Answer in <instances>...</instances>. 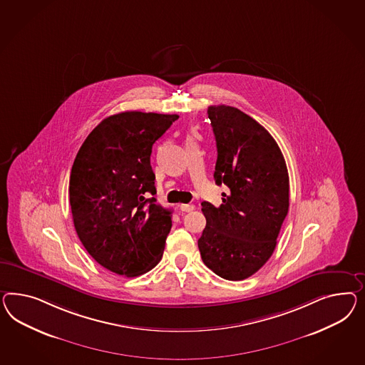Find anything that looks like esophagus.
I'll return each mask as SVG.
<instances>
[{
    "label": "esophagus",
    "mask_w": 365,
    "mask_h": 365,
    "mask_svg": "<svg viewBox=\"0 0 365 365\" xmlns=\"http://www.w3.org/2000/svg\"><path fill=\"white\" fill-rule=\"evenodd\" d=\"M179 208H180V211H185V212H190V211H192V210L195 208V206H194V205H180V206H179Z\"/></svg>",
    "instance_id": "esophagus-1"
}]
</instances>
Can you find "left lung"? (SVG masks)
I'll return each instance as SVG.
<instances>
[{
  "label": "left lung",
  "mask_w": 365,
  "mask_h": 365,
  "mask_svg": "<svg viewBox=\"0 0 365 365\" xmlns=\"http://www.w3.org/2000/svg\"><path fill=\"white\" fill-rule=\"evenodd\" d=\"M207 114L217 140L214 178L228 191L219 207L202 203L206 227L197 247L212 272L237 282L272 255L289 207V178L275 139L255 119L226 105Z\"/></svg>",
  "instance_id": "1"
}]
</instances>
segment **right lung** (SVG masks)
I'll use <instances>...</instances> for the list:
<instances>
[{
	"label": "right lung",
	"mask_w": 365,
	"mask_h": 365,
	"mask_svg": "<svg viewBox=\"0 0 365 365\" xmlns=\"http://www.w3.org/2000/svg\"><path fill=\"white\" fill-rule=\"evenodd\" d=\"M177 114L125 111L103 119L74 159L69 195L79 240L101 266L128 277L163 255L171 211L155 203L153 145Z\"/></svg>",
	"instance_id": "add662e5"
}]
</instances>
